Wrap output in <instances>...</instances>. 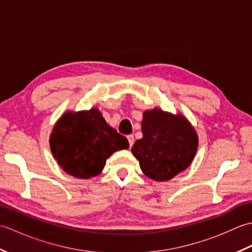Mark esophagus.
I'll use <instances>...</instances> for the list:
<instances>
[{
	"label": "esophagus",
	"instance_id": "34e87169",
	"mask_svg": "<svg viewBox=\"0 0 252 252\" xmlns=\"http://www.w3.org/2000/svg\"><path fill=\"white\" fill-rule=\"evenodd\" d=\"M126 137H127V141H129L130 147H132V146H133V144H134V136H133L132 134H130V135H127Z\"/></svg>",
	"mask_w": 252,
	"mask_h": 252
}]
</instances>
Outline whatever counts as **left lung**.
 Wrapping results in <instances>:
<instances>
[{"label": "left lung", "mask_w": 252, "mask_h": 252, "mask_svg": "<svg viewBox=\"0 0 252 252\" xmlns=\"http://www.w3.org/2000/svg\"><path fill=\"white\" fill-rule=\"evenodd\" d=\"M143 137L132 147L142 171L149 179L168 181L184 171L194 159L198 137L183 116L155 108L144 112Z\"/></svg>", "instance_id": "1"}]
</instances>
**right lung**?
Listing matches in <instances>:
<instances>
[{"label": "right lung", "mask_w": 252, "mask_h": 252, "mask_svg": "<svg viewBox=\"0 0 252 252\" xmlns=\"http://www.w3.org/2000/svg\"><path fill=\"white\" fill-rule=\"evenodd\" d=\"M52 154L68 174L90 179L101 172L106 159L129 147L126 137L107 125L98 109L66 112L53 129Z\"/></svg>", "instance_id": "add662e5"}]
</instances>
